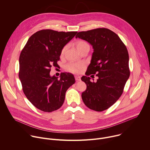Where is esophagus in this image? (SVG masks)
<instances>
[{"mask_svg":"<svg viewBox=\"0 0 150 150\" xmlns=\"http://www.w3.org/2000/svg\"><path fill=\"white\" fill-rule=\"evenodd\" d=\"M75 80H76V81H81V77H80V76H75Z\"/></svg>","mask_w":150,"mask_h":150,"instance_id":"obj_1","label":"esophagus"}]
</instances>
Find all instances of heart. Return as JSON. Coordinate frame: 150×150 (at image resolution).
Returning a JSON list of instances; mask_svg holds the SVG:
<instances>
[{
  "mask_svg": "<svg viewBox=\"0 0 150 150\" xmlns=\"http://www.w3.org/2000/svg\"><path fill=\"white\" fill-rule=\"evenodd\" d=\"M76 47L78 50L80 52L83 49L89 47V45L87 42L83 40H78L75 42ZM67 47L64 46L61 50V54L63 55L65 53ZM82 67V64L77 63H69L65 66V69L73 73H78L81 71V69Z\"/></svg>",
  "mask_w": 150,
  "mask_h": 150,
  "instance_id": "obj_1",
  "label": "heart"
}]
</instances>
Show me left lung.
<instances>
[{
  "instance_id": "obj_1",
  "label": "left lung",
  "mask_w": 150,
  "mask_h": 150,
  "mask_svg": "<svg viewBox=\"0 0 150 150\" xmlns=\"http://www.w3.org/2000/svg\"><path fill=\"white\" fill-rule=\"evenodd\" d=\"M75 37L87 41L94 49L86 76L81 78L87 85L82 100L89 109L104 111L120 98L129 77L127 50L119 37L108 28L81 31ZM93 74L99 78L96 82H91L88 76Z\"/></svg>"
}]
</instances>
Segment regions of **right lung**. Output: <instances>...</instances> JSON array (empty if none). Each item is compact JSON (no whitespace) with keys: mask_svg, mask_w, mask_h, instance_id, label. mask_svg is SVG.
I'll return each instance as SVG.
<instances>
[{"mask_svg":"<svg viewBox=\"0 0 150 150\" xmlns=\"http://www.w3.org/2000/svg\"><path fill=\"white\" fill-rule=\"evenodd\" d=\"M77 31L46 29L33 34L19 56V78L28 100L38 109L52 112L59 109L67 90L75 82L73 74L61 73L50 76L51 68L58 67L62 48Z\"/></svg>","mask_w":150,"mask_h":150,"instance_id":"right-lung-1","label":"right lung"}]
</instances>
